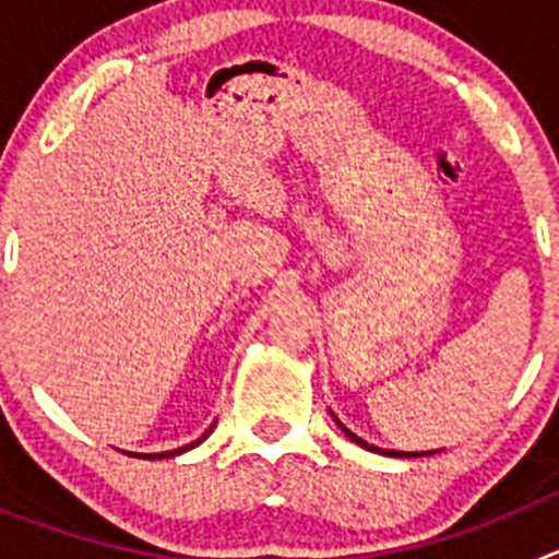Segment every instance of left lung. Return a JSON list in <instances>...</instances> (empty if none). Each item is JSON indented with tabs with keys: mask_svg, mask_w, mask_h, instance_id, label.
<instances>
[{
	"mask_svg": "<svg viewBox=\"0 0 559 559\" xmlns=\"http://www.w3.org/2000/svg\"><path fill=\"white\" fill-rule=\"evenodd\" d=\"M330 414H333V412H330ZM333 419H335V426H338V428H341V431H344V433H347V439H349V442H355V445H360V448H367V451H374V453H383V456H431V453H433V451H426V453H406V451H386V448H378V445H369V442H364V439H360V437H358V433H353V431H349V428H347V426H344V423H341V419H338V417H335V414H333Z\"/></svg>",
	"mask_w": 559,
	"mask_h": 559,
	"instance_id": "left-lung-1",
	"label": "left lung"
}]
</instances>
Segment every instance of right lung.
<instances>
[{
    "mask_svg": "<svg viewBox=\"0 0 559 559\" xmlns=\"http://www.w3.org/2000/svg\"><path fill=\"white\" fill-rule=\"evenodd\" d=\"M212 433V426L206 428L204 433H201L199 439H195V442H190V445H181V448H176V451H162V453H142V456L145 459H170V456H179V453H187V451H192V448L195 445H201V442H204L206 437H210ZM128 456H140V453H128Z\"/></svg>",
    "mask_w": 559,
    "mask_h": 559,
    "instance_id": "right-lung-1",
    "label": "right lung"
}]
</instances>
